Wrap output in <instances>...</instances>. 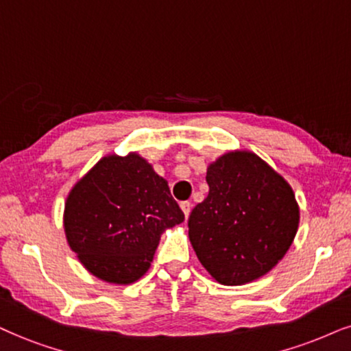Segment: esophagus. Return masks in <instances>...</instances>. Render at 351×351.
<instances>
[{
	"mask_svg": "<svg viewBox=\"0 0 351 351\" xmlns=\"http://www.w3.org/2000/svg\"><path fill=\"white\" fill-rule=\"evenodd\" d=\"M180 208H182L184 215H185V219H187L189 215H190V210H192V203H190V202H182V203H180Z\"/></svg>",
	"mask_w": 351,
	"mask_h": 351,
	"instance_id": "obj_1",
	"label": "esophagus"
}]
</instances>
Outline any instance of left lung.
Instances as JSON below:
<instances>
[{
  "instance_id": "left-lung-1",
  "label": "left lung",
  "mask_w": 351,
  "mask_h": 351,
  "mask_svg": "<svg viewBox=\"0 0 351 351\" xmlns=\"http://www.w3.org/2000/svg\"><path fill=\"white\" fill-rule=\"evenodd\" d=\"M208 197L189 218V239L211 278L239 287L278 263L300 226L295 192L261 156L228 151L206 169Z\"/></svg>"
}]
</instances>
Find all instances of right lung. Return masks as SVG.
Segmentation results:
<instances>
[{"instance_id": "obj_1", "label": "right lung", "mask_w": 351, "mask_h": 351, "mask_svg": "<svg viewBox=\"0 0 351 351\" xmlns=\"http://www.w3.org/2000/svg\"><path fill=\"white\" fill-rule=\"evenodd\" d=\"M184 221L167 180L136 151L107 154L68 193L63 228L89 274L115 285L140 280L166 229Z\"/></svg>"}]
</instances>
